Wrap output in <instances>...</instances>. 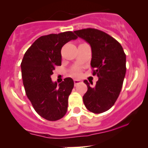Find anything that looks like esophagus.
<instances>
[{
    "label": "esophagus",
    "instance_id": "esophagus-1",
    "mask_svg": "<svg viewBox=\"0 0 148 148\" xmlns=\"http://www.w3.org/2000/svg\"><path fill=\"white\" fill-rule=\"evenodd\" d=\"M81 82V81L79 80V79H74V84L75 86L77 85V84H79V83Z\"/></svg>",
    "mask_w": 148,
    "mask_h": 148
}]
</instances>
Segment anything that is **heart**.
Instances as JSON below:
<instances>
[{
	"instance_id": "heart-1",
	"label": "heart",
	"mask_w": 148,
	"mask_h": 148,
	"mask_svg": "<svg viewBox=\"0 0 148 148\" xmlns=\"http://www.w3.org/2000/svg\"><path fill=\"white\" fill-rule=\"evenodd\" d=\"M79 74H80V71H79V69L75 70L73 72V75L74 76H78Z\"/></svg>"
}]
</instances>
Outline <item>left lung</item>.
<instances>
[{
  "label": "left lung",
  "mask_w": 148,
  "mask_h": 148,
  "mask_svg": "<svg viewBox=\"0 0 148 148\" xmlns=\"http://www.w3.org/2000/svg\"><path fill=\"white\" fill-rule=\"evenodd\" d=\"M74 33L90 45L93 75L99 77L94 87L84 80L88 89L83 102L90 112L102 113L114 105L121 92L127 69L126 54L119 42L103 31L89 28Z\"/></svg>",
  "instance_id": "1"
}]
</instances>
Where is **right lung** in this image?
I'll return each mask as SVG.
<instances>
[{
    "label": "right lung",
    "mask_w": 148,
    "mask_h": 148,
    "mask_svg": "<svg viewBox=\"0 0 148 148\" xmlns=\"http://www.w3.org/2000/svg\"><path fill=\"white\" fill-rule=\"evenodd\" d=\"M77 38L72 31L42 36L23 57L21 69L26 94L36 112L47 120L60 119L67 112L73 80L66 77L57 85L52 82L51 75L56 66L61 65V48Z\"/></svg>",
    "instance_id": "1"
}]
</instances>
